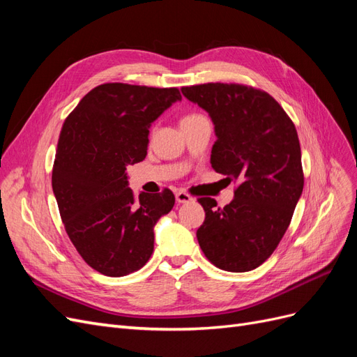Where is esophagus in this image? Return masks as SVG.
I'll return each mask as SVG.
<instances>
[{"instance_id": "34e87169", "label": "esophagus", "mask_w": 357, "mask_h": 357, "mask_svg": "<svg viewBox=\"0 0 357 357\" xmlns=\"http://www.w3.org/2000/svg\"><path fill=\"white\" fill-rule=\"evenodd\" d=\"M176 201H177L178 204H186V202H192L193 198L189 195V193L180 190V192L176 193Z\"/></svg>"}]
</instances>
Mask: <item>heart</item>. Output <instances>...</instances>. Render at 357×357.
<instances>
[{
  "instance_id": "heart-1",
  "label": "heart",
  "mask_w": 357,
  "mask_h": 357,
  "mask_svg": "<svg viewBox=\"0 0 357 357\" xmlns=\"http://www.w3.org/2000/svg\"><path fill=\"white\" fill-rule=\"evenodd\" d=\"M198 117H202L201 114L198 113H192V114H188L181 119V122H186V121H193V119H198Z\"/></svg>"
}]
</instances>
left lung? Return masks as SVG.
Returning a JSON list of instances; mask_svg holds the SVG:
<instances>
[{"label":"left lung","mask_w":357,"mask_h":357,"mask_svg":"<svg viewBox=\"0 0 357 357\" xmlns=\"http://www.w3.org/2000/svg\"><path fill=\"white\" fill-rule=\"evenodd\" d=\"M181 93L214 123L211 167L238 180L223 208L213 198L198 199L205 211L199 247L223 271H252L282 241L304 189L296 128L271 95L252 86L205 83Z\"/></svg>","instance_id":"1"}]
</instances>
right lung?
<instances>
[{"label":"right lung","mask_w":357,"mask_h":357,"mask_svg":"<svg viewBox=\"0 0 357 357\" xmlns=\"http://www.w3.org/2000/svg\"><path fill=\"white\" fill-rule=\"evenodd\" d=\"M177 88L104 83L86 93L62 125L52 188L75 250L95 271L123 277L153 253V228L174 207L169 189L138 197L126 167L147 155L149 128Z\"/></svg>","instance_id":"right-lung-1"}]
</instances>
